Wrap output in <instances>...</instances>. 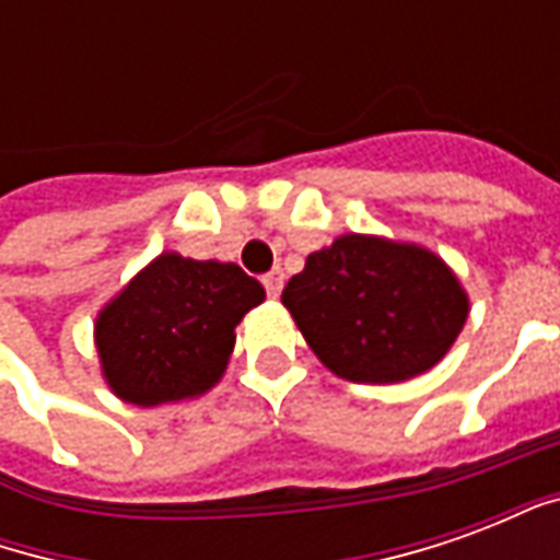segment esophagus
Returning a JSON list of instances; mask_svg holds the SVG:
<instances>
[{
    "instance_id": "1",
    "label": "esophagus",
    "mask_w": 560,
    "mask_h": 560,
    "mask_svg": "<svg viewBox=\"0 0 560 560\" xmlns=\"http://www.w3.org/2000/svg\"><path fill=\"white\" fill-rule=\"evenodd\" d=\"M264 288H267V293L276 300L281 293V288H284V272H281L279 267L276 269H269L267 276H264Z\"/></svg>"
}]
</instances>
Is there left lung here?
I'll return each mask as SVG.
<instances>
[{
  "instance_id": "8db88e82",
  "label": "left lung",
  "mask_w": 560,
  "mask_h": 560,
  "mask_svg": "<svg viewBox=\"0 0 560 560\" xmlns=\"http://www.w3.org/2000/svg\"><path fill=\"white\" fill-rule=\"evenodd\" d=\"M281 303L317 360L353 384L429 372L468 320V293L441 257L363 233L312 252Z\"/></svg>"
}]
</instances>
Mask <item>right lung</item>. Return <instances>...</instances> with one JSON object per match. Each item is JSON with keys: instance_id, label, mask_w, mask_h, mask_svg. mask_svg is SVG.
I'll return each mask as SVG.
<instances>
[{"instance_id": "1", "label": "right lung", "mask_w": 560, "mask_h": 560, "mask_svg": "<svg viewBox=\"0 0 560 560\" xmlns=\"http://www.w3.org/2000/svg\"><path fill=\"white\" fill-rule=\"evenodd\" d=\"M264 296L236 264L164 252L95 320L104 381L140 408L195 399L224 375L233 329Z\"/></svg>"}]
</instances>
